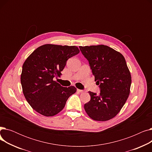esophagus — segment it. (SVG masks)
I'll return each mask as SVG.
<instances>
[{
	"label": "esophagus",
	"mask_w": 152,
	"mask_h": 152,
	"mask_svg": "<svg viewBox=\"0 0 152 152\" xmlns=\"http://www.w3.org/2000/svg\"><path fill=\"white\" fill-rule=\"evenodd\" d=\"M77 91L78 92H80V93H83V92H84L83 90H81V89H77Z\"/></svg>",
	"instance_id": "1"
}]
</instances>
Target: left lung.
<instances>
[{"label": "left lung", "instance_id": "1", "mask_svg": "<svg viewBox=\"0 0 152 152\" xmlns=\"http://www.w3.org/2000/svg\"><path fill=\"white\" fill-rule=\"evenodd\" d=\"M89 61L100 95L89 92L91 100L84 110L94 120L105 121L120 111L129 97L131 76L123 55L107 45L79 46Z\"/></svg>", "mask_w": 152, "mask_h": 152}]
</instances>
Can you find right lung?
Returning a JSON list of instances; mask_svg holds the SVG:
<instances>
[{"instance_id": "obj_1", "label": "right lung", "mask_w": 152, "mask_h": 152, "mask_svg": "<svg viewBox=\"0 0 152 152\" xmlns=\"http://www.w3.org/2000/svg\"><path fill=\"white\" fill-rule=\"evenodd\" d=\"M76 46L45 44L39 47L24 62L21 84L30 106L45 116H53L63 109L75 86L62 87L53 80L60 77L66 61L78 54Z\"/></svg>"}]
</instances>
